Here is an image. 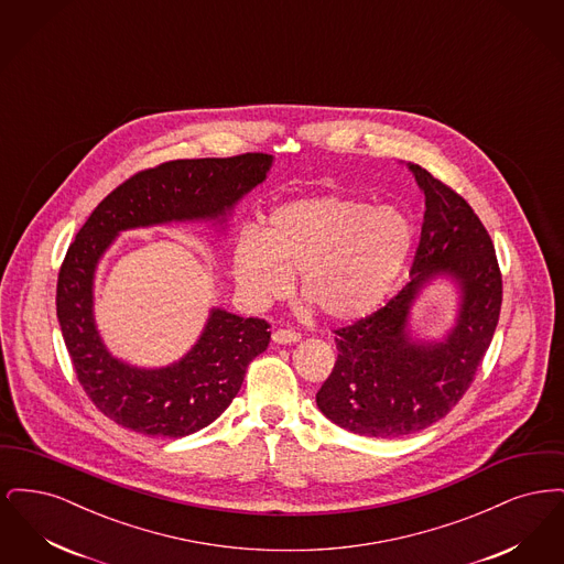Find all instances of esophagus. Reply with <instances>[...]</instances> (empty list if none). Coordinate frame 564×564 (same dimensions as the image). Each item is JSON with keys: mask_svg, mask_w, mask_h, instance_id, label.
Segmentation results:
<instances>
[{"mask_svg": "<svg viewBox=\"0 0 564 564\" xmlns=\"http://www.w3.org/2000/svg\"><path fill=\"white\" fill-rule=\"evenodd\" d=\"M272 340L276 345H294V343H300V334L294 332V329H276L272 334Z\"/></svg>", "mask_w": 564, "mask_h": 564, "instance_id": "1", "label": "esophagus"}]
</instances>
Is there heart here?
Segmentation results:
<instances>
[{
	"mask_svg": "<svg viewBox=\"0 0 564 564\" xmlns=\"http://www.w3.org/2000/svg\"><path fill=\"white\" fill-rule=\"evenodd\" d=\"M414 245L410 217L391 205L317 194L274 207L232 247V274L249 304L300 294L334 323L372 315L395 288Z\"/></svg>",
	"mask_w": 564,
	"mask_h": 564,
	"instance_id": "obj_1",
	"label": "heart"
}]
</instances>
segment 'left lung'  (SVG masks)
I'll return each mask as SVG.
<instances>
[{"instance_id": "8db88e82", "label": "left lung", "mask_w": 564, "mask_h": 564, "mask_svg": "<svg viewBox=\"0 0 564 564\" xmlns=\"http://www.w3.org/2000/svg\"><path fill=\"white\" fill-rule=\"evenodd\" d=\"M408 169L425 194L412 279L387 306L334 332L338 359L317 391L334 425L368 437H402L444 419L469 389L501 311V272L480 217L430 171L412 162ZM437 278L456 285V323L423 341L409 317Z\"/></svg>"}]
</instances>
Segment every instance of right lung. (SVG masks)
<instances>
[{
    "instance_id": "obj_1",
    "label": "right lung",
    "mask_w": 564,
    "mask_h": 564,
    "mask_svg": "<svg viewBox=\"0 0 564 564\" xmlns=\"http://www.w3.org/2000/svg\"><path fill=\"white\" fill-rule=\"evenodd\" d=\"M272 166L269 154L171 161L108 194L69 245L56 283V317L86 395L113 423L150 437H184L212 425L241 389L247 366L270 343L269 323L212 308L177 361L139 368L109 352L95 322V272L120 232L228 217Z\"/></svg>"
}]
</instances>
